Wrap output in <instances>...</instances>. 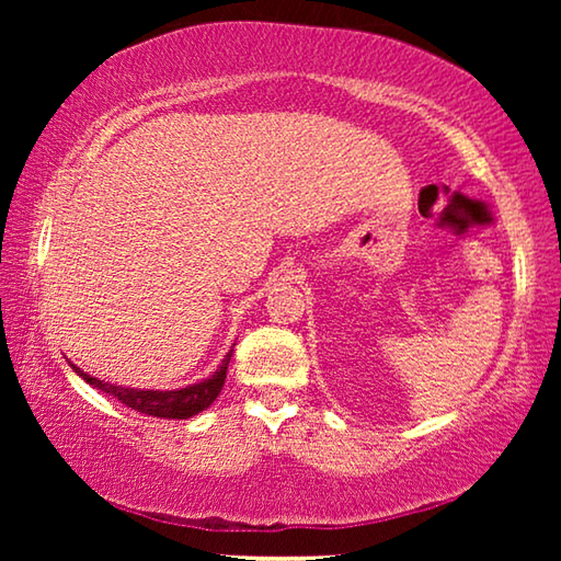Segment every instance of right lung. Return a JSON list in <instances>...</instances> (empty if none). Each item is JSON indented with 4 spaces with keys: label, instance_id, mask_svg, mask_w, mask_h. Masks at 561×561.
I'll return each mask as SVG.
<instances>
[{
    "label": "right lung",
    "instance_id": "obj_1",
    "mask_svg": "<svg viewBox=\"0 0 561 561\" xmlns=\"http://www.w3.org/2000/svg\"><path fill=\"white\" fill-rule=\"evenodd\" d=\"M232 348H230V354L222 358L220 368H217L210 378L197 381L193 386H185V388H175V391H150V388L140 391V388L116 386V383H108V381H101V378L89 376L87 371H81L79 366L71 364V360H69V366L89 386L99 388V391L108 393L113 398H118L123 405L133 408V411H138L144 415H153V417H175V421H183V417H193L197 413H203L205 408H210L215 403V398L220 396L225 378H227V364H230V358H232Z\"/></svg>",
    "mask_w": 561,
    "mask_h": 561
}]
</instances>
